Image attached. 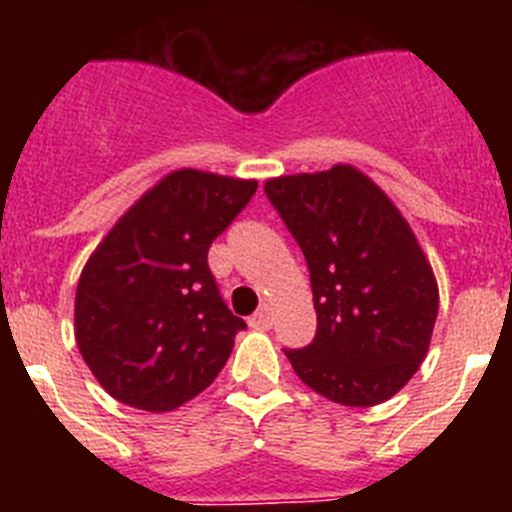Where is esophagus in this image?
<instances>
[{"label": "esophagus", "mask_w": 512, "mask_h": 512, "mask_svg": "<svg viewBox=\"0 0 512 512\" xmlns=\"http://www.w3.org/2000/svg\"><path fill=\"white\" fill-rule=\"evenodd\" d=\"M251 328H259V330H269L271 328V307L269 305H261L259 310L251 315Z\"/></svg>", "instance_id": "34e87169"}]
</instances>
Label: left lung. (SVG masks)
<instances>
[{
  "mask_svg": "<svg viewBox=\"0 0 512 512\" xmlns=\"http://www.w3.org/2000/svg\"><path fill=\"white\" fill-rule=\"evenodd\" d=\"M264 192L310 269L318 330L284 351L297 377L348 408L390 400L423 364L438 284L408 220L359 169L269 179Z\"/></svg>",
  "mask_w": 512,
  "mask_h": 512,
  "instance_id": "8db88e82",
  "label": "left lung"
}]
</instances>
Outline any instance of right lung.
I'll return each mask as SVG.
<instances>
[{
    "label": "right lung",
    "mask_w": 512,
    "mask_h": 512,
    "mask_svg": "<svg viewBox=\"0 0 512 512\" xmlns=\"http://www.w3.org/2000/svg\"><path fill=\"white\" fill-rule=\"evenodd\" d=\"M256 187L253 179L171 171L94 248L76 287L74 333L115 400L164 413L215 382L246 323L217 292L207 251Z\"/></svg>",
    "instance_id": "add662e5"
}]
</instances>
